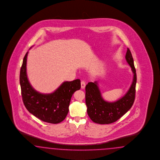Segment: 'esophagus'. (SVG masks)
I'll return each instance as SVG.
<instances>
[{
    "label": "esophagus",
    "mask_w": 160,
    "mask_h": 160,
    "mask_svg": "<svg viewBox=\"0 0 160 160\" xmlns=\"http://www.w3.org/2000/svg\"><path fill=\"white\" fill-rule=\"evenodd\" d=\"M85 87H86V82L82 80L81 82V87H82V88H84Z\"/></svg>",
    "instance_id": "obj_1"
}]
</instances>
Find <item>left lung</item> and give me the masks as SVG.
Returning a JSON list of instances; mask_svg holds the SVG:
<instances>
[{
  "instance_id": "8db88e82",
  "label": "left lung",
  "mask_w": 160,
  "mask_h": 160,
  "mask_svg": "<svg viewBox=\"0 0 160 160\" xmlns=\"http://www.w3.org/2000/svg\"><path fill=\"white\" fill-rule=\"evenodd\" d=\"M126 59L134 73V78L130 89L120 99L112 102L104 101L97 82H88L86 86L87 114L90 119L96 123L108 124L117 121L131 108L134 102L137 75L133 58L128 48L126 53Z\"/></svg>"
}]
</instances>
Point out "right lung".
<instances>
[{"mask_svg": "<svg viewBox=\"0 0 160 160\" xmlns=\"http://www.w3.org/2000/svg\"><path fill=\"white\" fill-rule=\"evenodd\" d=\"M27 52L20 72L21 93L24 106L31 114L42 121L58 124L68 115L73 93L80 89V79L65 82L53 93L44 94L36 92L29 82L26 74Z\"/></svg>", "mask_w": 160, "mask_h": 160, "instance_id": "right-lung-1", "label": "right lung"}]
</instances>
